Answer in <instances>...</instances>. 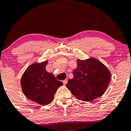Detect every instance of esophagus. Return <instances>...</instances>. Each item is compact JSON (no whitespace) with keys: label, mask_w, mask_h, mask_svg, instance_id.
Wrapping results in <instances>:
<instances>
[{"label":"esophagus","mask_w":131,"mask_h":131,"mask_svg":"<svg viewBox=\"0 0 131 131\" xmlns=\"http://www.w3.org/2000/svg\"><path fill=\"white\" fill-rule=\"evenodd\" d=\"M63 83H64V84L65 85V84H66L67 83V79H65V80L63 81Z\"/></svg>","instance_id":"esophagus-1"}]
</instances>
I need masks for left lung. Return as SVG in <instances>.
<instances>
[{"label":"left lung","instance_id":"obj_1","mask_svg":"<svg viewBox=\"0 0 131 131\" xmlns=\"http://www.w3.org/2000/svg\"><path fill=\"white\" fill-rule=\"evenodd\" d=\"M72 79L66 84L79 100L90 102L103 95L110 81V71L95 59L78 60Z\"/></svg>","mask_w":131,"mask_h":131}]
</instances>
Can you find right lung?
<instances>
[{
	"label": "right lung",
	"instance_id": "add662e5",
	"mask_svg": "<svg viewBox=\"0 0 131 131\" xmlns=\"http://www.w3.org/2000/svg\"><path fill=\"white\" fill-rule=\"evenodd\" d=\"M47 62L35 63L26 70L21 79L23 91L28 98L42 105L53 101L58 88L63 83L46 71Z\"/></svg>",
	"mask_w": 131,
	"mask_h": 131
}]
</instances>
